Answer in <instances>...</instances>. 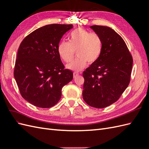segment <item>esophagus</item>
Here are the masks:
<instances>
[{
  "label": "esophagus",
  "instance_id": "34e87169",
  "mask_svg": "<svg viewBox=\"0 0 149 149\" xmlns=\"http://www.w3.org/2000/svg\"><path fill=\"white\" fill-rule=\"evenodd\" d=\"M78 75H79V73H76V72H74V73H73V76H74V78H76V76H78Z\"/></svg>",
  "mask_w": 149,
  "mask_h": 149
}]
</instances>
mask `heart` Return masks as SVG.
<instances>
[{"mask_svg":"<svg viewBox=\"0 0 149 149\" xmlns=\"http://www.w3.org/2000/svg\"><path fill=\"white\" fill-rule=\"evenodd\" d=\"M102 49L100 35L82 28L72 31L69 35V42L62 40L58 45V55L68 63L73 59L75 51L77 58L66 65L68 69L74 71L82 70L88 62L91 64L100 58Z\"/></svg>","mask_w":149,"mask_h":149,"instance_id":"1","label":"heart"}]
</instances>
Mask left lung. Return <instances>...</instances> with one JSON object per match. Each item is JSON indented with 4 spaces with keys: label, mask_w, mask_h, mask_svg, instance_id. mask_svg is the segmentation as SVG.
Returning <instances> with one entry per match:
<instances>
[{
    "label": "left lung",
    "mask_w": 149,
    "mask_h": 149,
    "mask_svg": "<svg viewBox=\"0 0 149 149\" xmlns=\"http://www.w3.org/2000/svg\"><path fill=\"white\" fill-rule=\"evenodd\" d=\"M102 40L99 59L83 72V97L90 106L104 108L120 98L130 81L132 56L120 36L108 26H90Z\"/></svg>",
    "instance_id": "1"
}]
</instances>
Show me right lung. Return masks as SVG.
Instances as JSON below:
<instances>
[{
  "label": "right lung",
  "instance_id": "add662e5",
  "mask_svg": "<svg viewBox=\"0 0 149 149\" xmlns=\"http://www.w3.org/2000/svg\"><path fill=\"white\" fill-rule=\"evenodd\" d=\"M73 25L51 24L34 30L23 40L18 49L14 78L21 96L31 104L49 108L59 101L61 89L73 79L65 69L57 48Z\"/></svg>",
  "mask_w": 149,
  "mask_h": 149
}]
</instances>
